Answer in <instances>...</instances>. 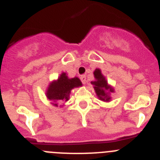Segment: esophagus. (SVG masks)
Returning a JSON list of instances; mask_svg holds the SVG:
<instances>
[{
  "label": "esophagus",
  "mask_w": 160,
  "mask_h": 160,
  "mask_svg": "<svg viewBox=\"0 0 160 160\" xmlns=\"http://www.w3.org/2000/svg\"><path fill=\"white\" fill-rule=\"evenodd\" d=\"M80 79H81L82 84H86V82H87V77H86V75H82L80 77Z\"/></svg>",
  "instance_id": "1"
}]
</instances>
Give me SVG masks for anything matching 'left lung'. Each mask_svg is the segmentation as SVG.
Segmentation results:
<instances>
[{
    "instance_id": "8db88e82",
    "label": "left lung",
    "mask_w": 160,
    "mask_h": 160,
    "mask_svg": "<svg viewBox=\"0 0 160 160\" xmlns=\"http://www.w3.org/2000/svg\"><path fill=\"white\" fill-rule=\"evenodd\" d=\"M94 78H96V81L91 82V84L94 86V88L95 90L98 97L102 101H109L111 98L108 96L107 91L109 90L110 92H114V90L107 85V80L105 79V78L103 77L99 69H96L94 72Z\"/></svg>"
}]
</instances>
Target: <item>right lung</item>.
Segmentation results:
<instances>
[{"label": "right lung", "instance_id": "right-lung-1", "mask_svg": "<svg viewBox=\"0 0 160 160\" xmlns=\"http://www.w3.org/2000/svg\"><path fill=\"white\" fill-rule=\"evenodd\" d=\"M82 86L81 81L78 78H68L66 73H62L57 81L49 85L46 95L49 100L60 102H66L69 99L70 90L74 87ZM57 105V104H55Z\"/></svg>", "mask_w": 160, "mask_h": 160}]
</instances>
